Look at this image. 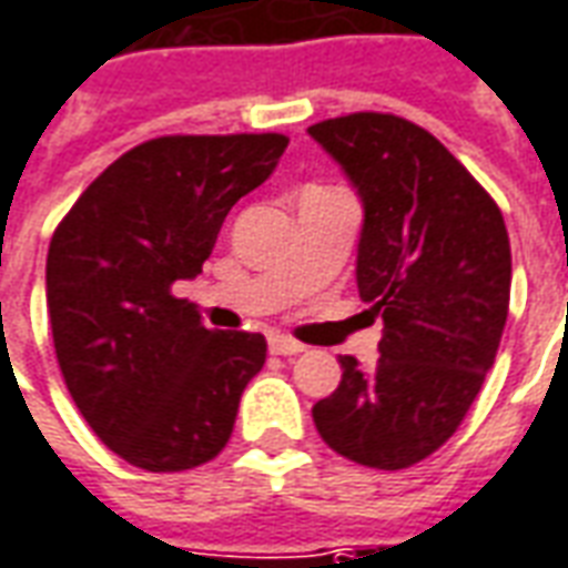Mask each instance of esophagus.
<instances>
[{
    "label": "esophagus",
    "instance_id": "1",
    "mask_svg": "<svg viewBox=\"0 0 568 568\" xmlns=\"http://www.w3.org/2000/svg\"><path fill=\"white\" fill-rule=\"evenodd\" d=\"M304 351V344H297L292 338H283V335H273L271 338V353H280V356H295V353Z\"/></svg>",
    "mask_w": 568,
    "mask_h": 568
}]
</instances>
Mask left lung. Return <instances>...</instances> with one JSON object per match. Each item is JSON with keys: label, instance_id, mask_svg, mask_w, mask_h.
<instances>
[{"label": "left lung", "instance_id": "8db88e82", "mask_svg": "<svg viewBox=\"0 0 568 568\" xmlns=\"http://www.w3.org/2000/svg\"><path fill=\"white\" fill-rule=\"evenodd\" d=\"M307 132L341 162L366 221L356 285L381 320V356H341L313 406L328 449L403 470L434 455L474 406L510 307V240L498 202L434 134L394 113L323 119Z\"/></svg>", "mask_w": 568, "mask_h": 568}]
</instances>
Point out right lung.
Here are the masks:
<instances>
[{
	"mask_svg": "<svg viewBox=\"0 0 568 568\" xmlns=\"http://www.w3.org/2000/svg\"><path fill=\"white\" fill-rule=\"evenodd\" d=\"M285 146L276 132L162 134L106 165L54 230L45 292L58 366L122 462L178 474L227 446L267 341L205 328L172 285L202 273L227 212Z\"/></svg>",
	"mask_w": 568,
	"mask_h": 568,
	"instance_id": "1",
	"label": "right lung"
}]
</instances>
